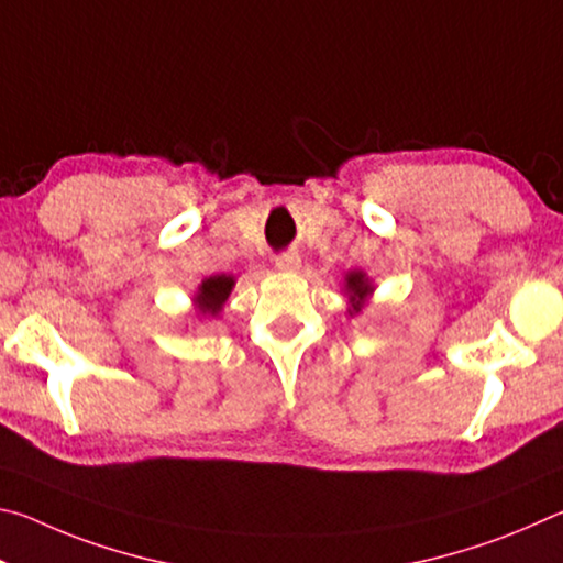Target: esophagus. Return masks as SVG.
Instances as JSON below:
<instances>
[{"mask_svg":"<svg viewBox=\"0 0 563 563\" xmlns=\"http://www.w3.org/2000/svg\"><path fill=\"white\" fill-rule=\"evenodd\" d=\"M275 268L278 271H298L300 268V255L298 253H283L275 258Z\"/></svg>","mask_w":563,"mask_h":563,"instance_id":"esophagus-1","label":"esophagus"}]
</instances>
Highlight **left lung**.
Instances as JSON below:
<instances>
[{
  "label": "left lung",
  "instance_id": "obj_1",
  "mask_svg": "<svg viewBox=\"0 0 563 563\" xmlns=\"http://www.w3.org/2000/svg\"><path fill=\"white\" fill-rule=\"evenodd\" d=\"M342 292L347 295L350 318H355L365 310L367 298L375 292V280L365 271H350L345 273V280H342Z\"/></svg>",
  "mask_w": 563,
  "mask_h": 563
}]
</instances>
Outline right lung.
<instances>
[{
	"instance_id": "right-lung-1",
	"label": "right lung",
	"mask_w": 563,
	"mask_h": 563,
	"mask_svg": "<svg viewBox=\"0 0 563 563\" xmlns=\"http://www.w3.org/2000/svg\"><path fill=\"white\" fill-rule=\"evenodd\" d=\"M235 288V278L233 275H211L206 278L198 288L194 290V305L198 310V318H218L221 316L223 305L231 298V292Z\"/></svg>"
}]
</instances>
